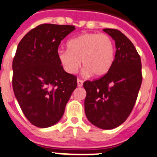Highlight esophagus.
I'll list each match as a JSON object with an SVG mask.
<instances>
[{
  "label": "esophagus",
  "mask_w": 157,
  "mask_h": 157,
  "mask_svg": "<svg viewBox=\"0 0 157 157\" xmlns=\"http://www.w3.org/2000/svg\"><path fill=\"white\" fill-rule=\"evenodd\" d=\"M83 83H84V80L81 79H77V86L81 87L83 85Z\"/></svg>",
  "instance_id": "obj_1"
}]
</instances>
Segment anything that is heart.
<instances>
[{
  "mask_svg": "<svg viewBox=\"0 0 157 157\" xmlns=\"http://www.w3.org/2000/svg\"><path fill=\"white\" fill-rule=\"evenodd\" d=\"M68 50H59L58 58L65 72L77 73L81 65L84 74L103 77L108 73L114 61L115 46L109 35L84 33L67 43Z\"/></svg>",
  "mask_w": 157,
  "mask_h": 157,
  "instance_id": "b5f03b06",
  "label": "heart"
}]
</instances>
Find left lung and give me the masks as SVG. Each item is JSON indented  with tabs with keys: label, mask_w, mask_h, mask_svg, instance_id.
<instances>
[{
	"label": "left lung",
	"mask_w": 157,
	"mask_h": 157,
	"mask_svg": "<svg viewBox=\"0 0 157 157\" xmlns=\"http://www.w3.org/2000/svg\"><path fill=\"white\" fill-rule=\"evenodd\" d=\"M103 31L115 41L116 53L107 74L87 80L84 111L94 126L111 129L123 123L133 110L142 82L140 55L132 42L117 29Z\"/></svg>",
	"instance_id": "left-lung-1"
}]
</instances>
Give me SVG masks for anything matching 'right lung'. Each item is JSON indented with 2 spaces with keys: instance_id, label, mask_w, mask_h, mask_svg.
Masks as SVG:
<instances>
[{
  "instance_id": "right-lung-1",
  "label": "right lung",
  "mask_w": 157,
  "mask_h": 157,
  "mask_svg": "<svg viewBox=\"0 0 157 157\" xmlns=\"http://www.w3.org/2000/svg\"><path fill=\"white\" fill-rule=\"evenodd\" d=\"M71 25L43 24L26 34L13 62V88L22 111L32 125L53 126L62 118L77 88V77L64 70L58 58L61 41Z\"/></svg>"
}]
</instances>
